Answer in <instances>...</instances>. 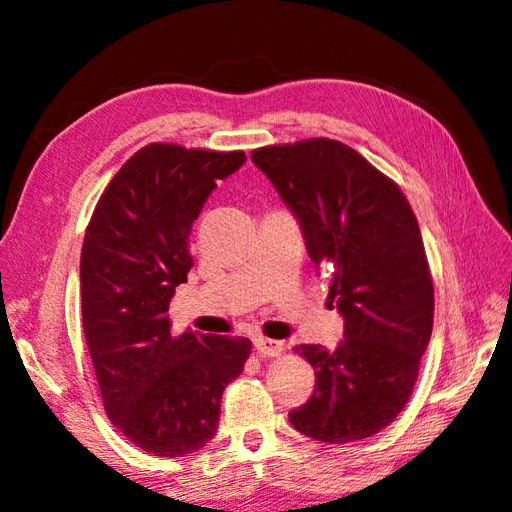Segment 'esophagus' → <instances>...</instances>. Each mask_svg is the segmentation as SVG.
<instances>
[{
  "label": "esophagus",
  "instance_id": "1",
  "mask_svg": "<svg viewBox=\"0 0 512 512\" xmlns=\"http://www.w3.org/2000/svg\"><path fill=\"white\" fill-rule=\"evenodd\" d=\"M253 345H255L259 356H264V358H277V356H282L284 349H286L282 340H273V338H264V336H257V338L253 340Z\"/></svg>",
  "mask_w": 512,
  "mask_h": 512
}]
</instances>
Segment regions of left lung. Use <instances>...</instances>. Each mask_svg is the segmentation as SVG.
Here are the masks:
<instances>
[{"label":"left lung","instance_id":"left-lung-1","mask_svg":"<svg viewBox=\"0 0 512 512\" xmlns=\"http://www.w3.org/2000/svg\"><path fill=\"white\" fill-rule=\"evenodd\" d=\"M293 215L306 250L331 271L345 340L293 351L315 369L313 396L288 414L324 443L378 434L403 412L432 336L434 286L421 230L403 190L331 138L250 152Z\"/></svg>","mask_w":512,"mask_h":512}]
</instances>
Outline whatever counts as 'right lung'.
<instances>
[{"mask_svg": "<svg viewBox=\"0 0 512 512\" xmlns=\"http://www.w3.org/2000/svg\"><path fill=\"white\" fill-rule=\"evenodd\" d=\"M246 154L150 143L100 194L80 255L82 327L109 421L154 457H185L217 432L221 394L248 338L172 333L167 309L192 268L190 230Z\"/></svg>", "mask_w": 512, "mask_h": 512, "instance_id": "add662e5", "label": "right lung"}]
</instances>
